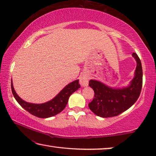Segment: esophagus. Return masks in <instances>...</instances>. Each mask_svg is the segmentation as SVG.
I'll return each mask as SVG.
<instances>
[{
    "mask_svg": "<svg viewBox=\"0 0 156 156\" xmlns=\"http://www.w3.org/2000/svg\"><path fill=\"white\" fill-rule=\"evenodd\" d=\"M80 83L82 86L86 87L89 84V76L85 73H83L80 76Z\"/></svg>",
    "mask_w": 156,
    "mask_h": 156,
    "instance_id": "esophagus-1",
    "label": "esophagus"
}]
</instances>
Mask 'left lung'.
Wrapping results in <instances>:
<instances>
[{
  "instance_id": "8db88e82",
  "label": "left lung",
  "mask_w": 156,
  "mask_h": 156,
  "mask_svg": "<svg viewBox=\"0 0 156 156\" xmlns=\"http://www.w3.org/2000/svg\"><path fill=\"white\" fill-rule=\"evenodd\" d=\"M132 56L136 60L137 67L135 76L128 87L113 89L99 81H89V85L94 91V98L88 105L96 115L102 118L118 115L130 108L138 100L142 86V68L138 55L133 53Z\"/></svg>"
}]
</instances>
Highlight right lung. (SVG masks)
<instances>
[{
  "instance_id": "obj_1",
  "label": "right lung",
  "mask_w": 156,
  "mask_h": 156,
  "mask_svg": "<svg viewBox=\"0 0 156 156\" xmlns=\"http://www.w3.org/2000/svg\"><path fill=\"white\" fill-rule=\"evenodd\" d=\"M12 94L15 99L21 107L33 115L41 118H49L56 115L65 109L67 104L69 98L73 92L80 87L79 80H76L67 84L57 96L45 103L33 104L24 101L18 96L13 87L12 80L11 83Z\"/></svg>"
}]
</instances>
